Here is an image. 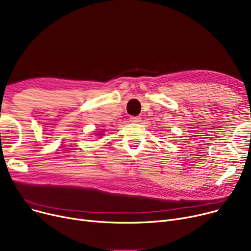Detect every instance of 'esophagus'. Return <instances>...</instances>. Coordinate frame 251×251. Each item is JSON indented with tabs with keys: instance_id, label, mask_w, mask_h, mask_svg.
<instances>
[{
	"instance_id": "1",
	"label": "esophagus",
	"mask_w": 251,
	"mask_h": 251,
	"mask_svg": "<svg viewBox=\"0 0 251 251\" xmlns=\"http://www.w3.org/2000/svg\"><path fill=\"white\" fill-rule=\"evenodd\" d=\"M140 117H138V116H131L130 117V121L131 122H133V123H138V122H140Z\"/></svg>"
}]
</instances>
